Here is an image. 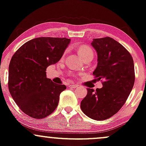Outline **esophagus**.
Segmentation results:
<instances>
[{"label":"esophagus","instance_id":"esophagus-1","mask_svg":"<svg viewBox=\"0 0 146 146\" xmlns=\"http://www.w3.org/2000/svg\"><path fill=\"white\" fill-rule=\"evenodd\" d=\"M78 85H76V84H70V86H69V87L71 88H78Z\"/></svg>","mask_w":146,"mask_h":146}]
</instances>
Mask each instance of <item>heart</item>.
<instances>
[{
    "label": "heart",
    "instance_id": "heart-1",
    "mask_svg": "<svg viewBox=\"0 0 146 146\" xmlns=\"http://www.w3.org/2000/svg\"><path fill=\"white\" fill-rule=\"evenodd\" d=\"M77 50L78 54L82 58H84L87 56H94L92 49L88 45H81V46L78 47Z\"/></svg>",
    "mask_w": 146,
    "mask_h": 146
}]
</instances>
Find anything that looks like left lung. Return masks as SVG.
<instances>
[{
    "label": "left lung",
    "mask_w": 146,
    "mask_h": 146,
    "mask_svg": "<svg viewBox=\"0 0 146 146\" xmlns=\"http://www.w3.org/2000/svg\"><path fill=\"white\" fill-rule=\"evenodd\" d=\"M91 45L97 53V66L93 74L104 80L101 88H88L81 108L88 117L106 120L119 110L135 83L132 56L121 44L110 37L94 38Z\"/></svg>",
    "instance_id": "8db88e82"
}]
</instances>
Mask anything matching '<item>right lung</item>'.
Instances as JSON below:
<instances>
[{
  "mask_svg": "<svg viewBox=\"0 0 146 146\" xmlns=\"http://www.w3.org/2000/svg\"><path fill=\"white\" fill-rule=\"evenodd\" d=\"M70 41L66 38H36L13 55L8 88L16 104L27 115L43 119L56 108L60 94L66 86L47 78L45 71L59 61Z\"/></svg>",
  "mask_w": 146,
  "mask_h": 146,
  "instance_id": "1",
  "label": "right lung"
}]
</instances>
